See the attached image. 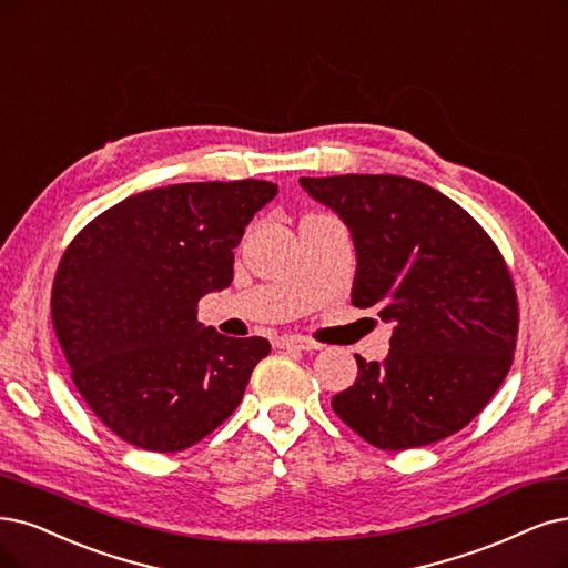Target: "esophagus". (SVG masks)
Wrapping results in <instances>:
<instances>
[{"label":"esophagus","mask_w":568,"mask_h":568,"mask_svg":"<svg viewBox=\"0 0 568 568\" xmlns=\"http://www.w3.org/2000/svg\"><path fill=\"white\" fill-rule=\"evenodd\" d=\"M278 346L281 348H295V351H321L323 346L311 342L306 337H297V334H285V337L278 339Z\"/></svg>","instance_id":"esophagus-1"}]
</instances>
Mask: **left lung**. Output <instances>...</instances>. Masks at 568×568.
<instances>
[{
  "label": "left lung",
  "mask_w": 568,
  "mask_h": 568,
  "mask_svg": "<svg viewBox=\"0 0 568 568\" xmlns=\"http://www.w3.org/2000/svg\"><path fill=\"white\" fill-rule=\"evenodd\" d=\"M348 226L351 302L393 323L382 363L355 355L358 379L332 409L369 445L426 447L468 426L506 379L517 295L498 247L464 207L403 175L300 178Z\"/></svg>",
  "instance_id": "left-lung-1"
}]
</instances>
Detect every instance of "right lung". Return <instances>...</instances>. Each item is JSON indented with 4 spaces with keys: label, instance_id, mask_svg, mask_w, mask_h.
Returning <instances> with one entry per match:
<instances>
[{
    "label": "right lung",
    "instance_id": "1",
    "mask_svg": "<svg viewBox=\"0 0 568 568\" xmlns=\"http://www.w3.org/2000/svg\"><path fill=\"white\" fill-rule=\"evenodd\" d=\"M276 194L264 180L146 189L65 250L51 295L58 342L83 400L125 443L182 452L243 400L271 346L205 327L196 304L234 281V247Z\"/></svg>",
    "mask_w": 568,
    "mask_h": 568
}]
</instances>
